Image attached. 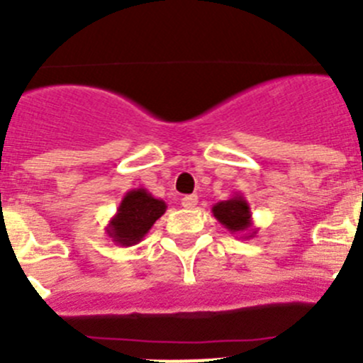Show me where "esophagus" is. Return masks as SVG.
Masks as SVG:
<instances>
[{
    "label": "esophagus",
    "mask_w": 363,
    "mask_h": 363,
    "mask_svg": "<svg viewBox=\"0 0 363 363\" xmlns=\"http://www.w3.org/2000/svg\"><path fill=\"white\" fill-rule=\"evenodd\" d=\"M196 205H198L196 194H189V196L182 198V207H185V209H194Z\"/></svg>",
    "instance_id": "obj_1"
}]
</instances>
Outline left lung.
Returning a JSON list of instances; mask_svg holds the SVG:
<instances>
[{
  "label": "left lung",
  "instance_id": "8db88e82",
  "mask_svg": "<svg viewBox=\"0 0 363 363\" xmlns=\"http://www.w3.org/2000/svg\"><path fill=\"white\" fill-rule=\"evenodd\" d=\"M213 214L230 234H243L242 238H252L256 234L251 207L242 192H234L229 200L213 205Z\"/></svg>",
  "mask_w": 363,
  "mask_h": 363
}]
</instances>
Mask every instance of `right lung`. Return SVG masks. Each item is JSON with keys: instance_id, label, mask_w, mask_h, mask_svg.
Here are the masks:
<instances>
[{"instance_id": "obj_1", "label": "right lung", "mask_w": 363, "mask_h": 363, "mask_svg": "<svg viewBox=\"0 0 363 363\" xmlns=\"http://www.w3.org/2000/svg\"><path fill=\"white\" fill-rule=\"evenodd\" d=\"M165 211V201L154 198L147 189H130L121 198L120 207L105 227V233L116 245H136L145 238V234Z\"/></svg>"}]
</instances>
